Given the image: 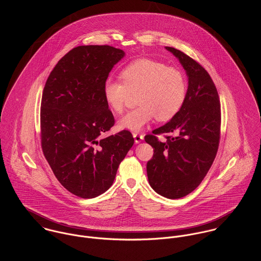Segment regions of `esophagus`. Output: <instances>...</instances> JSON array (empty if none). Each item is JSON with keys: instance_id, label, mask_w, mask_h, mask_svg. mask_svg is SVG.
<instances>
[{"instance_id": "34e87169", "label": "esophagus", "mask_w": 261, "mask_h": 261, "mask_svg": "<svg viewBox=\"0 0 261 261\" xmlns=\"http://www.w3.org/2000/svg\"><path fill=\"white\" fill-rule=\"evenodd\" d=\"M134 138H135V142L139 144L144 140V135H141L139 133H134Z\"/></svg>"}]
</instances>
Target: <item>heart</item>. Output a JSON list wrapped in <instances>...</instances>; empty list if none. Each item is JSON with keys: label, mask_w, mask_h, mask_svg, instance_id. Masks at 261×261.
I'll return each mask as SVG.
<instances>
[{"label": "heart", "mask_w": 261, "mask_h": 261, "mask_svg": "<svg viewBox=\"0 0 261 261\" xmlns=\"http://www.w3.org/2000/svg\"><path fill=\"white\" fill-rule=\"evenodd\" d=\"M120 81L108 79L103 97L112 112H121L133 94L137 93L135 110L118 121L121 128L140 132L156 117L172 119L182 109L187 96L186 76L177 67L149 58L135 60L119 72Z\"/></svg>", "instance_id": "b5f03b06"}]
</instances>
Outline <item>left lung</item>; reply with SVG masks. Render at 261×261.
Wrapping results in <instances>:
<instances>
[{
	"label": "left lung",
	"mask_w": 261,
	"mask_h": 261,
	"mask_svg": "<svg viewBox=\"0 0 261 261\" xmlns=\"http://www.w3.org/2000/svg\"><path fill=\"white\" fill-rule=\"evenodd\" d=\"M166 48L180 60L189 85L180 112L145 137L153 149L147 174L149 185L158 194L179 199L201 184L214 162L220 142L221 107L207 70L181 50ZM160 134L165 135V142L158 140Z\"/></svg>",
	"instance_id": "8db88e82"
}]
</instances>
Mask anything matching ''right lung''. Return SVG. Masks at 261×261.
Returning a JSON list of instances; mask_svg holds the SVG:
<instances>
[{
  "label": "right lung",
  "instance_id": "1",
  "mask_svg": "<svg viewBox=\"0 0 261 261\" xmlns=\"http://www.w3.org/2000/svg\"><path fill=\"white\" fill-rule=\"evenodd\" d=\"M124 52L110 45L78 46L49 75L40 109L41 147L59 183L90 199L108 191L135 140L123 129L103 138L114 125L103 84Z\"/></svg>",
  "mask_w": 261,
  "mask_h": 261
}]
</instances>
